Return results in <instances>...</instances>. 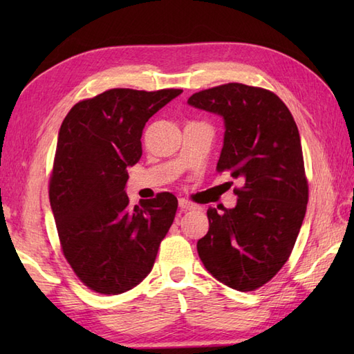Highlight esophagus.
Returning <instances> with one entry per match:
<instances>
[{"label":"esophagus","instance_id":"1","mask_svg":"<svg viewBox=\"0 0 354 354\" xmlns=\"http://www.w3.org/2000/svg\"><path fill=\"white\" fill-rule=\"evenodd\" d=\"M198 205L193 204V202L187 201V199H179V209H181L183 213L185 212H192V209H196Z\"/></svg>","mask_w":354,"mask_h":354}]
</instances>
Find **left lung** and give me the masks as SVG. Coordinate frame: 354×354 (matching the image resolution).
I'll return each mask as SVG.
<instances>
[{"instance_id":"left-lung-1","label":"left lung","mask_w":354,"mask_h":354,"mask_svg":"<svg viewBox=\"0 0 354 354\" xmlns=\"http://www.w3.org/2000/svg\"><path fill=\"white\" fill-rule=\"evenodd\" d=\"M187 103L223 118L217 170L242 183L234 208H208L198 254L216 280L255 290L288 261L309 201L297 123L280 97L243 84L204 89Z\"/></svg>"}]
</instances>
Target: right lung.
I'll use <instances>...</instances> for the list:
<instances>
[{
	"instance_id": "1",
	"label": "right lung",
	"mask_w": 354,
	"mask_h": 354,
	"mask_svg": "<svg viewBox=\"0 0 354 354\" xmlns=\"http://www.w3.org/2000/svg\"><path fill=\"white\" fill-rule=\"evenodd\" d=\"M181 93L114 88L76 103L62 122L50 205L66 261L94 292L118 295L145 280L175 219L171 193L131 208L124 187L147 120Z\"/></svg>"
}]
</instances>
